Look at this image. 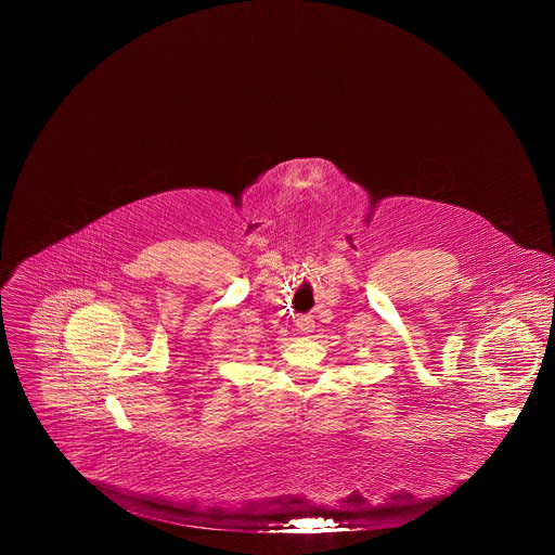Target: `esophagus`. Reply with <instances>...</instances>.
Here are the masks:
<instances>
[{
    "label": "esophagus",
    "instance_id": "1",
    "mask_svg": "<svg viewBox=\"0 0 555 555\" xmlns=\"http://www.w3.org/2000/svg\"><path fill=\"white\" fill-rule=\"evenodd\" d=\"M296 325H298V330H300L302 334H311V332L315 330V321H313V315H300V319L296 321Z\"/></svg>",
    "mask_w": 555,
    "mask_h": 555
}]
</instances>
